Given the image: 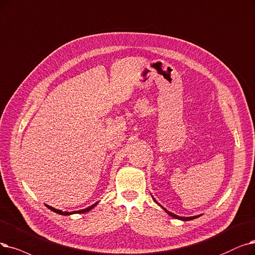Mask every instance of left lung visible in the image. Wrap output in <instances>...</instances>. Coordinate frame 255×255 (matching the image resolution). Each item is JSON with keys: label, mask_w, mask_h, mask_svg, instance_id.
I'll list each match as a JSON object with an SVG mask.
<instances>
[{"label": "left lung", "mask_w": 255, "mask_h": 255, "mask_svg": "<svg viewBox=\"0 0 255 255\" xmlns=\"http://www.w3.org/2000/svg\"><path fill=\"white\" fill-rule=\"evenodd\" d=\"M154 199V198H153ZM154 201L156 202V200H155L154 199ZM157 203V202H156ZM160 205V204H159ZM161 206V205H160ZM162 207V206H161ZM164 210H165V213L167 214H169V216H171V217H173V218H175V219H179V220H182V221H189V220H193V219H196V218H198V217H200V216H195V217H186V218H184V217H179V216H177V215H175V214H173V213H171V212H169V210H167L165 209L164 207H162Z\"/></svg>", "instance_id": "1"}]
</instances>
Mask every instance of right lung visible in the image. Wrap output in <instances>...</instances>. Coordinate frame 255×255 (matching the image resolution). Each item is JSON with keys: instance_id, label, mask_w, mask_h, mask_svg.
Wrapping results in <instances>:
<instances>
[{"instance_id": "right-lung-1", "label": "right lung", "mask_w": 255, "mask_h": 255, "mask_svg": "<svg viewBox=\"0 0 255 255\" xmlns=\"http://www.w3.org/2000/svg\"><path fill=\"white\" fill-rule=\"evenodd\" d=\"M96 205H97V203H96V204H93L92 206L87 207V208H84V209H80V210H76V212H73V213H69V212H62V210L56 209V208H54V207H52V206H49V205H47V204H46V206H47L49 209H51L52 212H54V213H57V214H59V215H63V216H68V215H72V214H83V213H86V212H88V210H91L92 208H94Z\"/></svg>"}]
</instances>
